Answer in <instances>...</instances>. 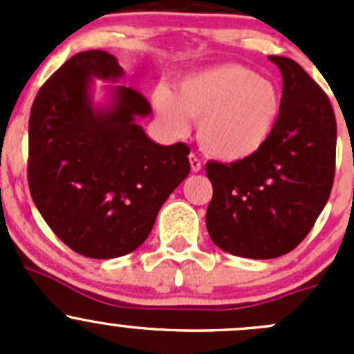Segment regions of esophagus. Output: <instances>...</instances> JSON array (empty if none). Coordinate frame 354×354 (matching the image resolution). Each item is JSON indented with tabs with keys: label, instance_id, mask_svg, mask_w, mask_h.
Returning a JSON list of instances; mask_svg holds the SVG:
<instances>
[{
	"label": "esophagus",
	"instance_id": "1",
	"mask_svg": "<svg viewBox=\"0 0 354 354\" xmlns=\"http://www.w3.org/2000/svg\"><path fill=\"white\" fill-rule=\"evenodd\" d=\"M190 166L194 173H198V171L202 169V160H200L195 154H190Z\"/></svg>",
	"mask_w": 354,
	"mask_h": 354
}]
</instances>
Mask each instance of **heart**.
<instances>
[{
  "label": "heart",
  "instance_id": "b5f03b06",
  "mask_svg": "<svg viewBox=\"0 0 354 354\" xmlns=\"http://www.w3.org/2000/svg\"><path fill=\"white\" fill-rule=\"evenodd\" d=\"M154 104L174 135H187L192 118L198 123L203 151L236 162L266 147L279 123L283 99L269 78L238 63H224L185 77L176 95L157 88Z\"/></svg>",
  "mask_w": 354,
  "mask_h": 354
}]
</instances>
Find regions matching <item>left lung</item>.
Masks as SVG:
<instances>
[{
	"label": "left lung",
	"instance_id": "1",
	"mask_svg": "<svg viewBox=\"0 0 354 354\" xmlns=\"http://www.w3.org/2000/svg\"><path fill=\"white\" fill-rule=\"evenodd\" d=\"M283 73L279 123L253 157L209 160L214 195L205 223L224 252L276 259L312 231L329 200L335 173L334 109L320 85L296 62L269 56Z\"/></svg>",
	"mask_w": 354,
	"mask_h": 354
}]
</instances>
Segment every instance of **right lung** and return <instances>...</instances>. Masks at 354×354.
<instances>
[{
	"mask_svg": "<svg viewBox=\"0 0 354 354\" xmlns=\"http://www.w3.org/2000/svg\"><path fill=\"white\" fill-rule=\"evenodd\" d=\"M91 77L118 78L106 51L78 53L39 88L28 118L27 181L53 233L88 259H114L138 248L166 198L190 173V147L156 144L135 123L151 104L131 87L116 104L94 111Z\"/></svg>",
	"mask_w": 354,
	"mask_h": 354,
	"instance_id": "obj_1",
	"label": "right lung"
}]
</instances>
